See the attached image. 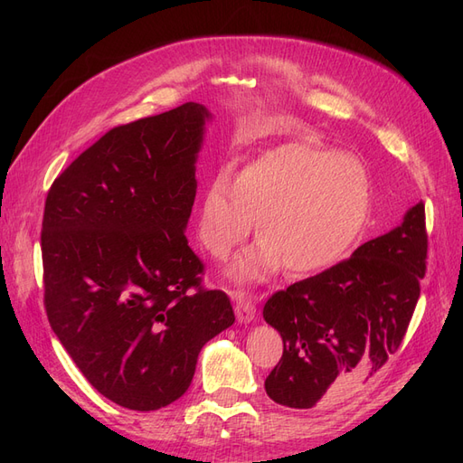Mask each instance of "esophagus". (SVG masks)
Wrapping results in <instances>:
<instances>
[{
	"mask_svg": "<svg viewBox=\"0 0 463 463\" xmlns=\"http://www.w3.org/2000/svg\"><path fill=\"white\" fill-rule=\"evenodd\" d=\"M233 299H235V317L237 320L241 322V325H247V322H250L255 318V303L250 301V298L247 296V293L243 291H235L233 293Z\"/></svg>",
	"mask_w": 463,
	"mask_h": 463,
	"instance_id": "esophagus-1",
	"label": "esophagus"
}]
</instances>
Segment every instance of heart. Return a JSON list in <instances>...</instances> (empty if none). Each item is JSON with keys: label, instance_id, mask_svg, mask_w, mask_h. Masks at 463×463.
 <instances>
[{"label": "heart", "instance_id": "obj_1", "mask_svg": "<svg viewBox=\"0 0 463 463\" xmlns=\"http://www.w3.org/2000/svg\"><path fill=\"white\" fill-rule=\"evenodd\" d=\"M371 179L359 158L311 143L266 150L208 185L199 237L214 259H226L255 230L259 243L232 264L237 282H260L286 264L293 276L342 260L365 230Z\"/></svg>", "mask_w": 463, "mask_h": 463}]
</instances>
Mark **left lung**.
Wrapping results in <instances>:
<instances>
[{"label": "left lung", "instance_id": "left-lung-1", "mask_svg": "<svg viewBox=\"0 0 463 463\" xmlns=\"http://www.w3.org/2000/svg\"><path fill=\"white\" fill-rule=\"evenodd\" d=\"M427 270L425 204L332 269L276 291L262 317L284 354L264 388L276 403L311 410L347 396L400 347Z\"/></svg>", "mask_w": 463, "mask_h": 463}]
</instances>
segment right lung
I'll return each instance as SVG.
<instances>
[{
    "label": "right lung",
    "mask_w": 463,
    "mask_h": 463,
    "mask_svg": "<svg viewBox=\"0 0 463 463\" xmlns=\"http://www.w3.org/2000/svg\"><path fill=\"white\" fill-rule=\"evenodd\" d=\"M213 114L187 102L108 131L48 191L42 222L50 326L102 396L135 411L187 392L203 345L235 322L185 230Z\"/></svg>",
    "instance_id": "add662e5"
}]
</instances>
